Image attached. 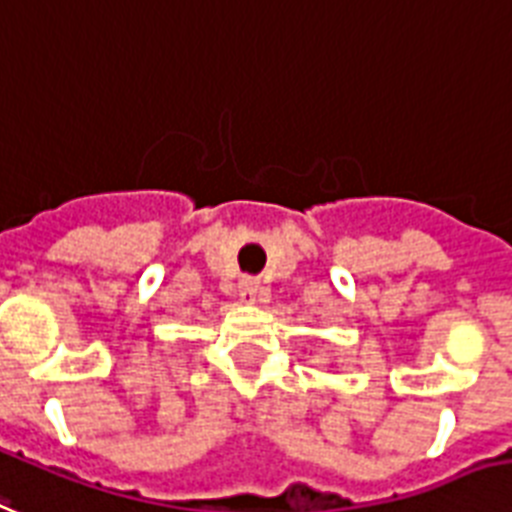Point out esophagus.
Wrapping results in <instances>:
<instances>
[{"mask_svg": "<svg viewBox=\"0 0 512 512\" xmlns=\"http://www.w3.org/2000/svg\"><path fill=\"white\" fill-rule=\"evenodd\" d=\"M239 297H242L244 302H260V299H265L263 284H260L257 278H242V281H239Z\"/></svg>", "mask_w": 512, "mask_h": 512, "instance_id": "esophagus-1", "label": "esophagus"}]
</instances>
